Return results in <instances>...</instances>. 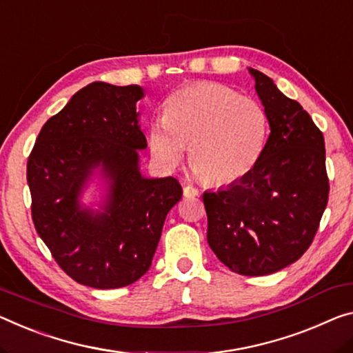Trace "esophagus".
Instances as JSON below:
<instances>
[{
  "label": "esophagus",
  "instance_id": "esophagus-1",
  "mask_svg": "<svg viewBox=\"0 0 353 353\" xmlns=\"http://www.w3.org/2000/svg\"><path fill=\"white\" fill-rule=\"evenodd\" d=\"M183 194H184V197H199L200 192H199L197 188H194V186H191V184H188V186H184Z\"/></svg>",
  "mask_w": 353,
  "mask_h": 353
}]
</instances>
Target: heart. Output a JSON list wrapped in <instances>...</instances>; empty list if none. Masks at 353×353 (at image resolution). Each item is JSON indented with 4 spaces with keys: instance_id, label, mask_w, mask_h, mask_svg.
<instances>
[{
    "instance_id": "heart-1",
    "label": "heart",
    "mask_w": 353,
    "mask_h": 353,
    "mask_svg": "<svg viewBox=\"0 0 353 353\" xmlns=\"http://www.w3.org/2000/svg\"><path fill=\"white\" fill-rule=\"evenodd\" d=\"M268 134L263 105L229 86H186L165 104L164 121L150 126L151 154L164 167L180 164L184 146L203 181L229 184L246 176L262 154Z\"/></svg>"
}]
</instances>
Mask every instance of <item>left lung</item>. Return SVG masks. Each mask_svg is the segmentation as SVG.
<instances>
[{
  "instance_id": "obj_1",
  "label": "left lung",
  "mask_w": 353,
  "mask_h": 353,
  "mask_svg": "<svg viewBox=\"0 0 353 353\" xmlns=\"http://www.w3.org/2000/svg\"><path fill=\"white\" fill-rule=\"evenodd\" d=\"M270 137L254 169L227 189L205 192L207 240L233 273L265 276L296 262L328 203L323 134L296 101L256 69Z\"/></svg>"
}]
</instances>
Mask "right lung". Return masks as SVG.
Instances as JSON below:
<instances>
[{"label":"right lung","instance_id":"1","mask_svg":"<svg viewBox=\"0 0 353 353\" xmlns=\"http://www.w3.org/2000/svg\"><path fill=\"white\" fill-rule=\"evenodd\" d=\"M142 96L137 85L85 86L42 126L26 164L36 232L69 278L94 289L142 278L183 195L175 178L140 175L137 150L146 139L135 102ZM96 165L112 178V194L105 213L91 215L77 197Z\"/></svg>","mask_w":353,"mask_h":353}]
</instances>
